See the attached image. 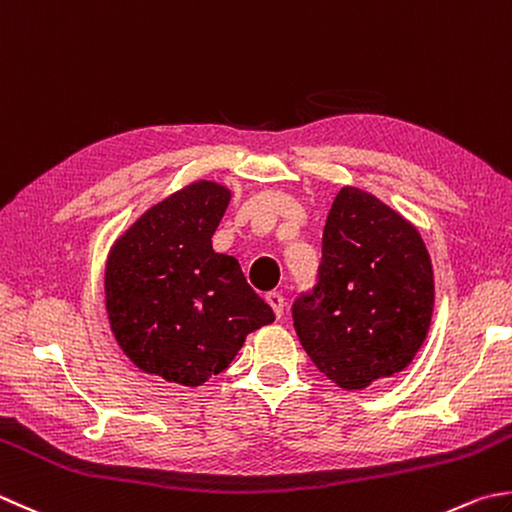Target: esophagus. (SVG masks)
<instances>
[{"label": "esophagus", "mask_w": 512, "mask_h": 512, "mask_svg": "<svg viewBox=\"0 0 512 512\" xmlns=\"http://www.w3.org/2000/svg\"><path fill=\"white\" fill-rule=\"evenodd\" d=\"M266 302H268V306H270V308H273V313H275V317H277V319H282V317H284L286 299H284V295H282V293H268V295H266Z\"/></svg>", "instance_id": "34e87169"}]
</instances>
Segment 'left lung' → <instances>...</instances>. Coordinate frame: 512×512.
Returning a JSON list of instances; mask_svg holds the SVG:
<instances>
[{
  "mask_svg": "<svg viewBox=\"0 0 512 512\" xmlns=\"http://www.w3.org/2000/svg\"><path fill=\"white\" fill-rule=\"evenodd\" d=\"M322 244L317 286L293 306L297 337L330 382L364 390L402 373L422 348L433 264L417 228L355 186L337 193Z\"/></svg>",
  "mask_w": 512,
  "mask_h": 512,
  "instance_id": "obj_1",
  "label": "left lung"
}]
</instances>
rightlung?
Wrapping results in <instances>:
<instances>
[{
    "instance_id": "1",
    "label": "right lung",
    "mask_w": 512,
    "mask_h": 512,
    "mask_svg": "<svg viewBox=\"0 0 512 512\" xmlns=\"http://www.w3.org/2000/svg\"><path fill=\"white\" fill-rule=\"evenodd\" d=\"M230 197V188L197 179L137 217L106 259V313L119 348L170 384L202 386L253 330L275 322L237 259L213 250Z\"/></svg>"
}]
</instances>
